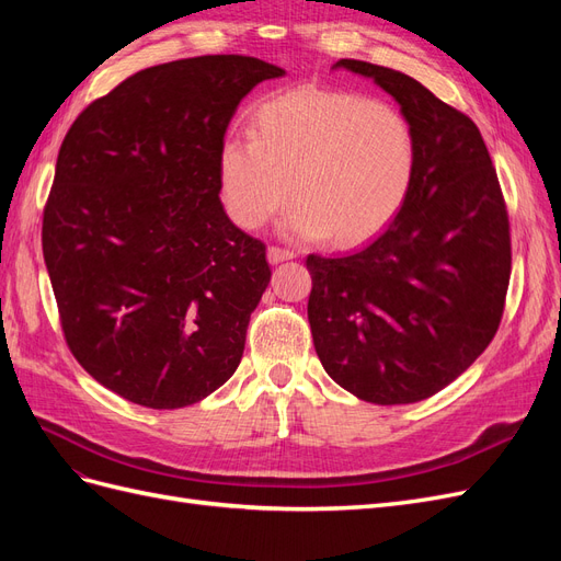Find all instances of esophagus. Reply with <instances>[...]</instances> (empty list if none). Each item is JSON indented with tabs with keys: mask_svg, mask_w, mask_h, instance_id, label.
<instances>
[{
	"mask_svg": "<svg viewBox=\"0 0 561 561\" xmlns=\"http://www.w3.org/2000/svg\"><path fill=\"white\" fill-rule=\"evenodd\" d=\"M266 254H268V262H271V264H280V262H287V260H293V257H295V252H293V250L278 248V245H271Z\"/></svg>",
	"mask_w": 561,
	"mask_h": 561,
	"instance_id": "34e87169",
	"label": "esophagus"
}]
</instances>
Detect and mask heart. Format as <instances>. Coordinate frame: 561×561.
Wrapping results in <instances>:
<instances>
[{"mask_svg": "<svg viewBox=\"0 0 561 561\" xmlns=\"http://www.w3.org/2000/svg\"><path fill=\"white\" fill-rule=\"evenodd\" d=\"M416 135L400 110L360 93L295 89L252 114L250 142L219 149V190L241 229H260L293 194L283 231L336 245L375 239L410 196Z\"/></svg>", "mask_w": 561, "mask_h": 561, "instance_id": "b5f03b06", "label": "heart"}]
</instances>
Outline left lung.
Returning a JSON list of instances; mask_svg holds the SVG:
<instances>
[{
    "mask_svg": "<svg viewBox=\"0 0 561 561\" xmlns=\"http://www.w3.org/2000/svg\"><path fill=\"white\" fill-rule=\"evenodd\" d=\"M336 67L393 95L416 135L402 210L351 254H309V322L328 375L375 404L435 396L494 339L511 283V222L470 118L412 77L363 60Z\"/></svg>",
    "mask_w": 561,
    "mask_h": 561,
    "instance_id": "left-lung-1",
    "label": "left lung"
}]
</instances>
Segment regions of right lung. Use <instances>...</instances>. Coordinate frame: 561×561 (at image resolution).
<instances>
[{"instance_id": "right-lung-1", "label": "right lung", "mask_w": 561, "mask_h": 561, "mask_svg": "<svg viewBox=\"0 0 561 561\" xmlns=\"http://www.w3.org/2000/svg\"><path fill=\"white\" fill-rule=\"evenodd\" d=\"M283 75L250 56L163 62L67 130L44 262L67 346L116 396L180 410L239 367L271 268L219 201V149L241 100Z\"/></svg>"}]
</instances>
